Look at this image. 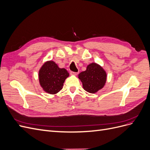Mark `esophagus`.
Masks as SVG:
<instances>
[{
    "instance_id": "1",
    "label": "esophagus",
    "mask_w": 150,
    "mask_h": 150,
    "mask_svg": "<svg viewBox=\"0 0 150 150\" xmlns=\"http://www.w3.org/2000/svg\"><path fill=\"white\" fill-rule=\"evenodd\" d=\"M78 74V72H72V71H71V75H74V76H76L77 74Z\"/></svg>"
}]
</instances>
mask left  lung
<instances>
[{
  "label": "left lung",
  "mask_w": 150,
  "mask_h": 150,
  "mask_svg": "<svg viewBox=\"0 0 150 150\" xmlns=\"http://www.w3.org/2000/svg\"><path fill=\"white\" fill-rule=\"evenodd\" d=\"M78 78L86 91L94 94L105 86L107 73L101 66L96 62H92L87 66L86 71L80 72Z\"/></svg>",
  "instance_id": "1"
}]
</instances>
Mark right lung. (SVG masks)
Segmentation results:
<instances>
[{
  "label": "right lung",
  "mask_w": 150,
  "mask_h": 150,
  "mask_svg": "<svg viewBox=\"0 0 150 150\" xmlns=\"http://www.w3.org/2000/svg\"><path fill=\"white\" fill-rule=\"evenodd\" d=\"M39 81L45 92L56 94L62 89L64 83L69 76L64 68H60L53 61L45 62L39 71Z\"/></svg>",
  "instance_id": "right-lung-1"
}]
</instances>
